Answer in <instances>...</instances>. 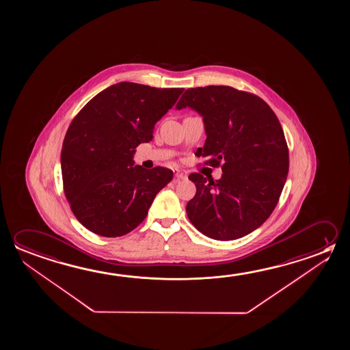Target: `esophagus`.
<instances>
[{
	"instance_id": "34e87169",
	"label": "esophagus",
	"mask_w": 350,
	"mask_h": 350,
	"mask_svg": "<svg viewBox=\"0 0 350 350\" xmlns=\"http://www.w3.org/2000/svg\"><path fill=\"white\" fill-rule=\"evenodd\" d=\"M183 179H187V173L182 172V171H177L174 173V182L183 180Z\"/></svg>"
}]
</instances>
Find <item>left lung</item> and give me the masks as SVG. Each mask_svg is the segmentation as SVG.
Wrapping results in <instances>:
<instances>
[{
	"label": "left lung",
	"mask_w": 350,
	"mask_h": 350,
	"mask_svg": "<svg viewBox=\"0 0 350 350\" xmlns=\"http://www.w3.org/2000/svg\"><path fill=\"white\" fill-rule=\"evenodd\" d=\"M178 109L198 111L206 142L196 150L204 165L221 167L210 180L191 173L196 194L187 205L195 228L216 241H233L258 228L275 210L286 183L289 154L281 123L262 98L232 86L190 88Z\"/></svg>",
	"instance_id": "8db88e82"
}]
</instances>
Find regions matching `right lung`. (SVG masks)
Wrapping results in <instances>:
<instances>
[{
    "mask_svg": "<svg viewBox=\"0 0 350 350\" xmlns=\"http://www.w3.org/2000/svg\"><path fill=\"white\" fill-rule=\"evenodd\" d=\"M183 90L122 81L98 92L72 120L61 152L64 195L92 233L116 238L132 232L172 180L166 167L145 170L132 159Z\"/></svg>",
    "mask_w": 350,
    "mask_h": 350,
    "instance_id": "1",
    "label": "right lung"
}]
</instances>
